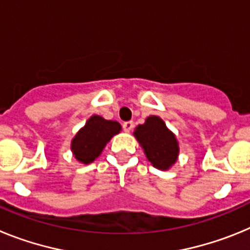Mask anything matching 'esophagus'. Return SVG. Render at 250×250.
<instances>
[{"instance_id": "1", "label": "esophagus", "mask_w": 250, "mask_h": 250, "mask_svg": "<svg viewBox=\"0 0 250 250\" xmlns=\"http://www.w3.org/2000/svg\"><path fill=\"white\" fill-rule=\"evenodd\" d=\"M132 126H134V124H132V121H126V123L123 124L124 131H125V132H130V131H131Z\"/></svg>"}]
</instances>
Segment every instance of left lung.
<instances>
[{
  "label": "left lung",
  "instance_id": "obj_1",
  "mask_svg": "<svg viewBox=\"0 0 250 250\" xmlns=\"http://www.w3.org/2000/svg\"><path fill=\"white\" fill-rule=\"evenodd\" d=\"M134 136L143 147L147 160L159 170H169L179 158V141L160 116L151 115L138 125Z\"/></svg>",
  "mask_w": 250,
  "mask_h": 250
}]
</instances>
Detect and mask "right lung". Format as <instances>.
<instances>
[{"mask_svg": "<svg viewBox=\"0 0 250 250\" xmlns=\"http://www.w3.org/2000/svg\"><path fill=\"white\" fill-rule=\"evenodd\" d=\"M121 131L118 121L106 120L100 115H92L71 140V151L80 164H91L101 155L106 144Z\"/></svg>", "mask_w": 250, "mask_h": 250, "instance_id": "right-lung-1", "label": "right lung"}]
</instances>
